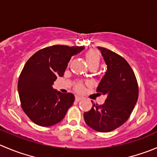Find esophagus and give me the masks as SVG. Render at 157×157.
I'll return each mask as SVG.
<instances>
[{"mask_svg": "<svg viewBox=\"0 0 157 157\" xmlns=\"http://www.w3.org/2000/svg\"><path fill=\"white\" fill-rule=\"evenodd\" d=\"M82 97H79V96H75V100L76 101H80V100H82Z\"/></svg>", "mask_w": 157, "mask_h": 157, "instance_id": "1", "label": "esophagus"}]
</instances>
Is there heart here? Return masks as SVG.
I'll return each instance as SVG.
<instances>
[{
  "instance_id": "b5f03b06",
  "label": "heart",
  "mask_w": 157,
  "mask_h": 157,
  "mask_svg": "<svg viewBox=\"0 0 157 157\" xmlns=\"http://www.w3.org/2000/svg\"><path fill=\"white\" fill-rule=\"evenodd\" d=\"M86 59L90 68H98L100 63V54L95 50H91L86 54ZM84 89V86L82 82H78L75 85V90L78 92H82Z\"/></svg>"
}]
</instances>
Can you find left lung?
I'll return each mask as SVG.
<instances>
[{
  "label": "left lung",
  "instance_id": "left-lung-1",
  "mask_svg": "<svg viewBox=\"0 0 157 157\" xmlns=\"http://www.w3.org/2000/svg\"><path fill=\"white\" fill-rule=\"evenodd\" d=\"M97 48L107 71L97 92L106 95V99L102 105L94 103L83 117L85 123L93 130L106 133L120 127L129 119L137 101L139 88L134 72L124 57L106 48Z\"/></svg>",
  "mask_w": 157,
  "mask_h": 157
}]
</instances>
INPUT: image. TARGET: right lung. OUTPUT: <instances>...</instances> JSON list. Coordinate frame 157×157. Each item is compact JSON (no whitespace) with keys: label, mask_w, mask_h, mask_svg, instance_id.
I'll list each match as a JSON object with an SVG mask.
<instances>
[{"label":"right lung","mask_w":157,"mask_h":157,"mask_svg":"<svg viewBox=\"0 0 157 157\" xmlns=\"http://www.w3.org/2000/svg\"><path fill=\"white\" fill-rule=\"evenodd\" d=\"M84 47L54 45L29 58L18 80L21 107L36 125L51 127L60 122L74 102V95L53 89L57 77L64 74L71 57Z\"/></svg>","instance_id":"right-lung-1"}]
</instances>
